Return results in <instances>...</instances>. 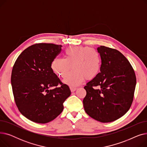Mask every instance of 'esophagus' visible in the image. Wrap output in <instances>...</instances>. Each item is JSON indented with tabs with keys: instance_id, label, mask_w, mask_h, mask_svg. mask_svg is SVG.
Returning a JSON list of instances; mask_svg holds the SVG:
<instances>
[{
	"instance_id": "esophagus-1",
	"label": "esophagus",
	"mask_w": 147,
	"mask_h": 147,
	"mask_svg": "<svg viewBox=\"0 0 147 147\" xmlns=\"http://www.w3.org/2000/svg\"><path fill=\"white\" fill-rule=\"evenodd\" d=\"M69 89H70V90L71 92H74L77 89L76 88H74V87H70V88H69Z\"/></svg>"
}]
</instances>
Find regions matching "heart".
Masks as SVG:
<instances>
[{"instance_id": "heart-1", "label": "heart", "mask_w": 147, "mask_h": 147, "mask_svg": "<svg viewBox=\"0 0 147 147\" xmlns=\"http://www.w3.org/2000/svg\"><path fill=\"white\" fill-rule=\"evenodd\" d=\"M63 82L71 87L80 84L84 78L92 80L98 76L101 68V57L95 49L88 46H69L64 52V58H55L51 63V68L57 75L64 78Z\"/></svg>"}]
</instances>
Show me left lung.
<instances>
[{"label": "left lung", "instance_id": "8db88e82", "mask_svg": "<svg viewBox=\"0 0 147 147\" xmlns=\"http://www.w3.org/2000/svg\"><path fill=\"white\" fill-rule=\"evenodd\" d=\"M101 72L84 87L86 95L83 101L84 111L102 123L117 120L132 104L136 76L127 59L119 51L100 46ZM98 86V88L95 87Z\"/></svg>", "mask_w": 147, "mask_h": 147}]
</instances>
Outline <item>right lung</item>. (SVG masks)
<instances>
[{
    "label": "right lung",
    "mask_w": 147,
    "mask_h": 147,
    "mask_svg": "<svg viewBox=\"0 0 147 147\" xmlns=\"http://www.w3.org/2000/svg\"><path fill=\"white\" fill-rule=\"evenodd\" d=\"M61 47L52 43L33 45L22 51L13 66L11 84L15 104L24 116L35 123L55 119L71 95L69 87L51 68Z\"/></svg>",
    "instance_id": "right-lung-1"
}]
</instances>
